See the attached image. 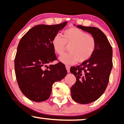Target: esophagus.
I'll return each instance as SVG.
<instances>
[{
  "label": "esophagus",
  "mask_w": 124,
  "mask_h": 124,
  "mask_svg": "<svg viewBox=\"0 0 124 124\" xmlns=\"http://www.w3.org/2000/svg\"><path fill=\"white\" fill-rule=\"evenodd\" d=\"M66 68L68 72H70V66H68V65H66Z\"/></svg>",
  "instance_id": "34e87169"
}]
</instances>
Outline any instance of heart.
<instances>
[{
  "label": "heart",
  "instance_id": "b5f03b06",
  "mask_svg": "<svg viewBox=\"0 0 124 124\" xmlns=\"http://www.w3.org/2000/svg\"><path fill=\"white\" fill-rule=\"evenodd\" d=\"M52 45L54 51L60 55L64 52L66 45H70V52L63 54L59 60L64 64H72L88 60L95 51L96 41L93 36L79 29L69 28L63 31L62 36L55 35Z\"/></svg>",
  "mask_w": 124,
  "mask_h": 124
}]
</instances>
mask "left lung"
Masks as SVG:
<instances>
[{
    "mask_svg": "<svg viewBox=\"0 0 124 124\" xmlns=\"http://www.w3.org/2000/svg\"><path fill=\"white\" fill-rule=\"evenodd\" d=\"M77 27L89 32L96 41L93 55L79 66L70 69L76 78V83L70 88L71 97L77 103L85 104L99 99L107 87L113 68V50L107 37L99 29L82 25Z\"/></svg>",
    "mask_w": 124,
    "mask_h": 124,
    "instance_id": "8db88e82",
    "label": "left lung"
}]
</instances>
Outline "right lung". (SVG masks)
Listing matches in <instances>:
<instances>
[{"mask_svg":"<svg viewBox=\"0 0 124 124\" xmlns=\"http://www.w3.org/2000/svg\"><path fill=\"white\" fill-rule=\"evenodd\" d=\"M67 23L66 21L57 25H36L20 41L14 61L15 75L20 89L31 101H46L53 84L67 75L62 63L50 64L57 60L52 45L53 37Z\"/></svg>","mask_w":124,"mask_h":124,"instance_id":"right-lung-1","label":"right lung"}]
</instances>
